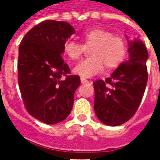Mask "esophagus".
Masks as SVG:
<instances>
[{
  "instance_id": "34e87169",
  "label": "esophagus",
  "mask_w": 160,
  "mask_h": 160,
  "mask_svg": "<svg viewBox=\"0 0 160 160\" xmlns=\"http://www.w3.org/2000/svg\"><path fill=\"white\" fill-rule=\"evenodd\" d=\"M81 83H88V80H87V79H85L84 77H81Z\"/></svg>"
}]
</instances>
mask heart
I'll use <instances>...</instances> for the list:
<instances>
[{"label":"heart","mask_w":160,"mask_h":160,"mask_svg":"<svg viewBox=\"0 0 160 160\" xmlns=\"http://www.w3.org/2000/svg\"><path fill=\"white\" fill-rule=\"evenodd\" d=\"M83 44L76 41L65 42L62 51L71 60H78L85 52V48H91V56L79 62L74 72L83 77H90L101 73L104 66L108 69L118 67L127 53V42L120 35L103 28H92L82 34Z\"/></svg>","instance_id":"1"}]
</instances>
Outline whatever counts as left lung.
<instances>
[{"mask_svg":"<svg viewBox=\"0 0 160 160\" xmlns=\"http://www.w3.org/2000/svg\"><path fill=\"white\" fill-rule=\"evenodd\" d=\"M129 58L109 77L97 80L94 86V111L105 125L120 126L137 111L148 81L145 45L139 40L129 42Z\"/></svg>","mask_w":160,"mask_h":160,"instance_id":"1","label":"left lung"}]
</instances>
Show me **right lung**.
I'll return each instance as SVG.
<instances>
[{"instance_id":"1","label":"right lung","mask_w":160,"mask_h":160,"mask_svg":"<svg viewBox=\"0 0 160 160\" xmlns=\"http://www.w3.org/2000/svg\"><path fill=\"white\" fill-rule=\"evenodd\" d=\"M75 34L70 24L45 20L23 37L18 48V82L23 103L34 118L58 124L70 114L80 77L71 75L61 54Z\"/></svg>"}]
</instances>
